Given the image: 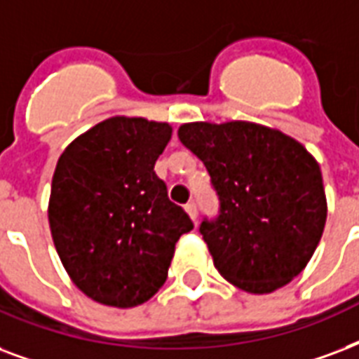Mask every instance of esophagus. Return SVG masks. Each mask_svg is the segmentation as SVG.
Listing matches in <instances>:
<instances>
[{"label":"esophagus","mask_w":359,"mask_h":359,"mask_svg":"<svg viewBox=\"0 0 359 359\" xmlns=\"http://www.w3.org/2000/svg\"><path fill=\"white\" fill-rule=\"evenodd\" d=\"M186 212L190 215V218L194 222L198 220V205H196V201H188V203H186Z\"/></svg>","instance_id":"34e87169"}]
</instances>
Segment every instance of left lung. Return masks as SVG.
<instances>
[{"instance_id":"left-lung-1","label":"left lung","mask_w":359,"mask_h":359,"mask_svg":"<svg viewBox=\"0 0 359 359\" xmlns=\"http://www.w3.org/2000/svg\"><path fill=\"white\" fill-rule=\"evenodd\" d=\"M180 143L203 161L220 209L199 233L215 267L248 294L283 288L305 269L327 216L320 165L283 131L252 122H191Z\"/></svg>"}]
</instances>
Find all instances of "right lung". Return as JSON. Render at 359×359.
I'll return each instance as SVG.
<instances>
[{
    "instance_id": "obj_1",
    "label": "right lung",
    "mask_w": 359,
    "mask_h": 359,
    "mask_svg": "<svg viewBox=\"0 0 359 359\" xmlns=\"http://www.w3.org/2000/svg\"><path fill=\"white\" fill-rule=\"evenodd\" d=\"M171 126L113 116L64 150L52 177V241L75 286L97 303L128 309L168 278L175 245L194 229L168 198L154 163Z\"/></svg>"
}]
</instances>
